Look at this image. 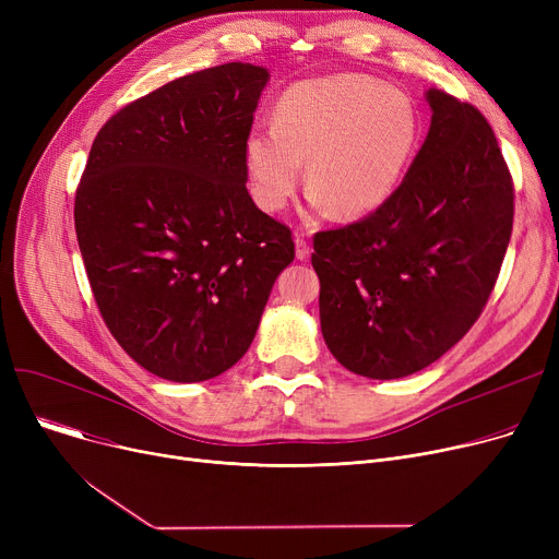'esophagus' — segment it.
Wrapping results in <instances>:
<instances>
[{
  "label": "esophagus",
  "mask_w": 559,
  "mask_h": 559,
  "mask_svg": "<svg viewBox=\"0 0 559 559\" xmlns=\"http://www.w3.org/2000/svg\"><path fill=\"white\" fill-rule=\"evenodd\" d=\"M295 247H297V258L299 260H308L310 258V247H308L304 235H299V233L295 235Z\"/></svg>",
  "instance_id": "esophagus-1"
}]
</instances>
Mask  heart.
<instances>
[{
	"mask_svg": "<svg viewBox=\"0 0 559 559\" xmlns=\"http://www.w3.org/2000/svg\"><path fill=\"white\" fill-rule=\"evenodd\" d=\"M419 112L407 95L365 76L308 79L278 99L272 127L245 140L253 201L278 213L304 176L314 211L362 217L401 186L419 144Z\"/></svg>",
	"mask_w": 559,
	"mask_h": 559,
	"instance_id": "1",
	"label": "heart"
}]
</instances>
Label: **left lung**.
Here are the masks:
<instances>
[{
    "label": "left lung",
    "instance_id": "obj_1",
    "mask_svg": "<svg viewBox=\"0 0 559 559\" xmlns=\"http://www.w3.org/2000/svg\"><path fill=\"white\" fill-rule=\"evenodd\" d=\"M430 129L405 179L369 217L314 235L321 335L365 378L421 371L480 317L506 258L514 190L472 104L430 87Z\"/></svg>",
    "mask_w": 559,
    "mask_h": 559
}]
</instances>
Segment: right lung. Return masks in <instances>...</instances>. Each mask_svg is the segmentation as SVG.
Wrapping results in <instances>:
<instances>
[{
    "label": "right lung",
    "instance_id": "1",
    "mask_svg": "<svg viewBox=\"0 0 559 559\" xmlns=\"http://www.w3.org/2000/svg\"><path fill=\"white\" fill-rule=\"evenodd\" d=\"M270 70L174 79L97 133L74 228L112 337L146 371L199 383L251 346L292 233L247 190L245 140Z\"/></svg>",
    "mask_w": 559,
    "mask_h": 559
}]
</instances>
